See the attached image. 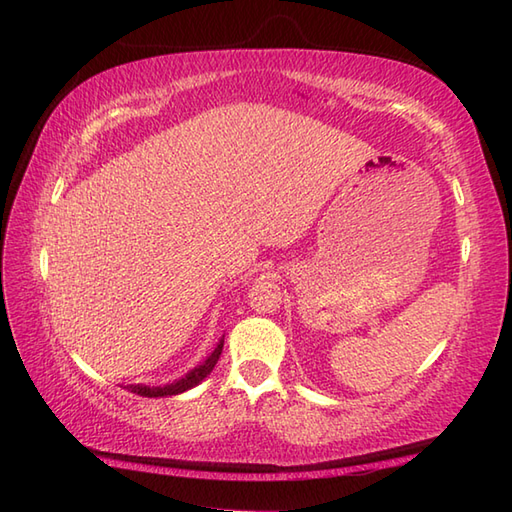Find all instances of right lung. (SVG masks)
Listing matches in <instances>:
<instances>
[{"label":"right lung","instance_id":"obj_1","mask_svg":"<svg viewBox=\"0 0 512 512\" xmlns=\"http://www.w3.org/2000/svg\"><path fill=\"white\" fill-rule=\"evenodd\" d=\"M222 347H224V336H222L220 341H217L215 350H213L209 356H206L198 367H193L191 372H187V374H184V376L178 378V380H173V383H169V385H162V387L127 385V389L134 391V394H138V396H145V398H162V396H178V394H184V391H189V389H193L195 385H200L202 380L213 372L215 363L220 361Z\"/></svg>","mask_w":512,"mask_h":512}]
</instances>
